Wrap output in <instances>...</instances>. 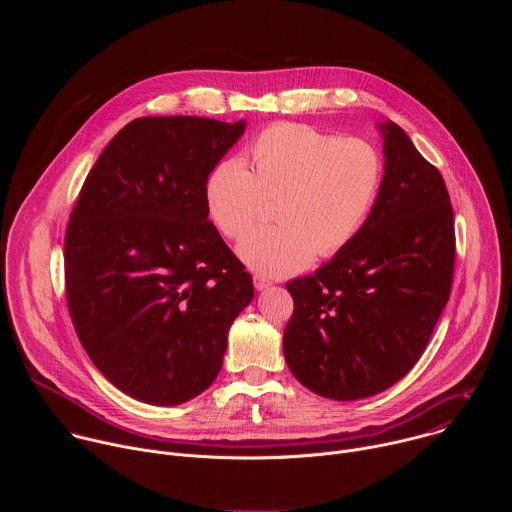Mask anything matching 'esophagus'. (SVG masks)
Segmentation results:
<instances>
[{
    "instance_id": "1",
    "label": "esophagus",
    "mask_w": 512,
    "mask_h": 512,
    "mask_svg": "<svg viewBox=\"0 0 512 512\" xmlns=\"http://www.w3.org/2000/svg\"><path fill=\"white\" fill-rule=\"evenodd\" d=\"M253 285H255V289H267V287H271L273 285V281L271 279H267V277H263V275H255L253 277Z\"/></svg>"
}]
</instances>
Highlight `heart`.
<instances>
[{
  "label": "heart",
  "instance_id": "obj_1",
  "mask_svg": "<svg viewBox=\"0 0 512 512\" xmlns=\"http://www.w3.org/2000/svg\"><path fill=\"white\" fill-rule=\"evenodd\" d=\"M251 167L239 158L216 162L204 180L212 225L241 239L275 198L277 225L249 233L239 257L257 273L281 277L330 257L354 241L379 200L385 162L362 137H340L308 125L277 123L249 148Z\"/></svg>",
  "mask_w": 512,
  "mask_h": 512
}]
</instances>
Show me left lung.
Here are the masks:
<instances>
[{
	"mask_svg": "<svg viewBox=\"0 0 512 512\" xmlns=\"http://www.w3.org/2000/svg\"><path fill=\"white\" fill-rule=\"evenodd\" d=\"M385 180L350 245L314 275L287 281L289 371L310 391L356 401L403 379L452 291L456 235L446 182L393 121L379 125Z\"/></svg>",
	"mask_w": 512,
	"mask_h": 512,
	"instance_id": "1",
	"label": "left lung"
}]
</instances>
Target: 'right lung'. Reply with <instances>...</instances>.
<instances>
[{"label":"right lung","instance_id":"1","mask_svg":"<svg viewBox=\"0 0 512 512\" xmlns=\"http://www.w3.org/2000/svg\"><path fill=\"white\" fill-rule=\"evenodd\" d=\"M245 121L139 117L91 168L64 237L70 320L103 377L150 405L206 391L253 279L204 206Z\"/></svg>","mask_w":512,"mask_h":512}]
</instances>
